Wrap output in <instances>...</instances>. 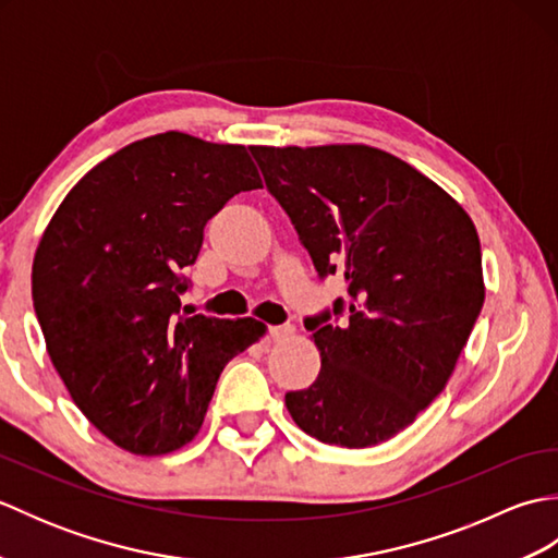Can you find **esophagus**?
Listing matches in <instances>:
<instances>
[{"mask_svg": "<svg viewBox=\"0 0 558 558\" xmlns=\"http://www.w3.org/2000/svg\"><path fill=\"white\" fill-rule=\"evenodd\" d=\"M294 333V326H290V324H280V326H268V336L272 338V340H286L288 336H292Z\"/></svg>", "mask_w": 558, "mask_h": 558, "instance_id": "1", "label": "esophagus"}]
</instances>
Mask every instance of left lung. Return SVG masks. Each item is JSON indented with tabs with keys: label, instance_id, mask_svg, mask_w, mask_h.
<instances>
[{
	"label": "left lung",
	"instance_id": "obj_1",
	"mask_svg": "<svg viewBox=\"0 0 558 558\" xmlns=\"http://www.w3.org/2000/svg\"><path fill=\"white\" fill-rule=\"evenodd\" d=\"M318 278L348 294L304 326L322 372L286 393L324 444L388 441L441 393L484 304L475 225L441 186L369 146H252Z\"/></svg>",
	"mask_w": 558,
	"mask_h": 558
}]
</instances>
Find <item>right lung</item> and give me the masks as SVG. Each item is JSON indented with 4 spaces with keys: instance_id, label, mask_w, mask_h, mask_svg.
I'll list each match as a JSON object with an SVG mask.
<instances>
[{
    "instance_id": "add662e5",
    "label": "right lung",
    "mask_w": 558,
    "mask_h": 558,
    "mask_svg": "<svg viewBox=\"0 0 558 558\" xmlns=\"http://www.w3.org/2000/svg\"><path fill=\"white\" fill-rule=\"evenodd\" d=\"M258 186L244 146L168 132L96 165L47 225L33 260L47 352L88 422L136 456L192 441L225 364L266 333L182 316L206 222Z\"/></svg>"
}]
</instances>
